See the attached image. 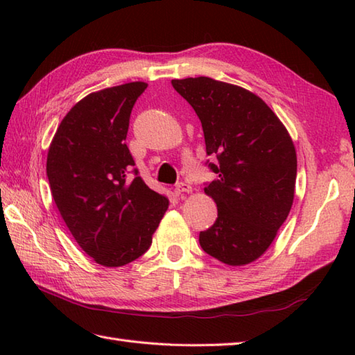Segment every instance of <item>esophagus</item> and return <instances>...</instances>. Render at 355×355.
<instances>
[{
    "instance_id": "esophagus-1",
    "label": "esophagus",
    "mask_w": 355,
    "mask_h": 355,
    "mask_svg": "<svg viewBox=\"0 0 355 355\" xmlns=\"http://www.w3.org/2000/svg\"><path fill=\"white\" fill-rule=\"evenodd\" d=\"M175 192L177 193H189V192H192V186L184 183V182H180L175 184Z\"/></svg>"
}]
</instances>
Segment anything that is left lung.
<instances>
[{
    "label": "left lung",
    "instance_id": "1",
    "mask_svg": "<svg viewBox=\"0 0 355 355\" xmlns=\"http://www.w3.org/2000/svg\"><path fill=\"white\" fill-rule=\"evenodd\" d=\"M172 87L201 120L206 163L216 180L205 192L218 207L200 245L227 266H245L267 250L294 198L297 158L293 140L261 97L210 78L173 79Z\"/></svg>",
    "mask_w": 355,
    "mask_h": 355
}]
</instances>
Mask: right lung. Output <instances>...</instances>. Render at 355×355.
Instances as JSON below:
<instances>
[{"mask_svg":"<svg viewBox=\"0 0 355 355\" xmlns=\"http://www.w3.org/2000/svg\"><path fill=\"white\" fill-rule=\"evenodd\" d=\"M145 82L88 94L59 125L47 155L53 200L73 238L105 267L145 253L169 201L139 177L126 146L135 101Z\"/></svg>","mask_w":355,"mask_h":355,"instance_id":"add662e5","label":"right lung"}]
</instances>
